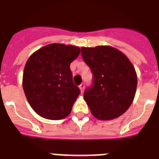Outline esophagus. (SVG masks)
<instances>
[{
  "instance_id": "34e87169",
  "label": "esophagus",
  "mask_w": 159,
  "mask_h": 159,
  "mask_svg": "<svg viewBox=\"0 0 159 159\" xmlns=\"http://www.w3.org/2000/svg\"><path fill=\"white\" fill-rule=\"evenodd\" d=\"M79 88H80V90H81V92H84V89H85V83H84V82H82V83H81V84H80Z\"/></svg>"
}]
</instances>
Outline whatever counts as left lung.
Wrapping results in <instances>:
<instances>
[{
    "mask_svg": "<svg viewBox=\"0 0 159 159\" xmlns=\"http://www.w3.org/2000/svg\"><path fill=\"white\" fill-rule=\"evenodd\" d=\"M92 71V85L84 97L96 118L108 120L125 112L133 102L137 76L133 65L120 51L110 46L81 48Z\"/></svg>",
    "mask_w": 159,
    "mask_h": 159,
    "instance_id": "obj_1",
    "label": "left lung"
}]
</instances>
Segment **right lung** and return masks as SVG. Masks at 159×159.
<instances>
[{
	"label": "right lung",
	"mask_w": 159,
	"mask_h": 159,
	"mask_svg": "<svg viewBox=\"0 0 159 159\" xmlns=\"http://www.w3.org/2000/svg\"><path fill=\"white\" fill-rule=\"evenodd\" d=\"M79 53L78 47L52 43L30 57L24 69L23 89L39 116L55 120L70 114L81 92L73 83L70 64Z\"/></svg>",
	"instance_id": "1"
}]
</instances>
